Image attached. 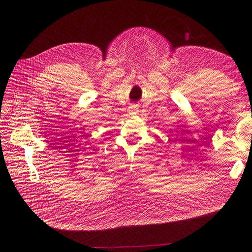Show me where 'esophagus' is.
I'll return each mask as SVG.
<instances>
[{"mask_svg":"<svg viewBox=\"0 0 252 252\" xmlns=\"http://www.w3.org/2000/svg\"><path fill=\"white\" fill-rule=\"evenodd\" d=\"M128 113H129L130 115H132V116L137 115V113H138V105H137V104H132L131 106H129Z\"/></svg>","mask_w":252,"mask_h":252,"instance_id":"1","label":"esophagus"}]
</instances>
